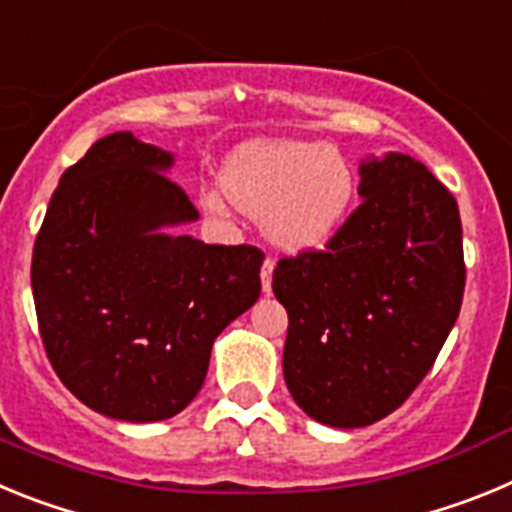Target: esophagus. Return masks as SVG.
Instances as JSON below:
<instances>
[{
  "label": "esophagus",
  "mask_w": 512,
  "mask_h": 512,
  "mask_svg": "<svg viewBox=\"0 0 512 512\" xmlns=\"http://www.w3.org/2000/svg\"><path fill=\"white\" fill-rule=\"evenodd\" d=\"M271 274H274V261L266 259L264 264H261V287H264L266 295L271 292Z\"/></svg>",
  "instance_id": "1"
}]
</instances>
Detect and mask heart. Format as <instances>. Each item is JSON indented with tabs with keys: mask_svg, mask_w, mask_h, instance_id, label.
I'll return each instance as SVG.
<instances>
[{
	"mask_svg": "<svg viewBox=\"0 0 512 512\" xmlns=\"http://www.w3.org/2000/svg\"><path fill=\"white\" fill-rule=\"evenodd\" d=\"M223 192L284 251L320 248L343 228L356 200V171L320 140H253L223 169Z\"/></svg>",
	"mask_w": 512,
	"mask_h": 512,
	"instance_id": "heart-1",
	"label": "heart"
}]
</instances>
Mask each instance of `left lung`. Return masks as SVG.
Returning <instances> with one entry per match:
<instances>
[{
    "instance_id": "left-lung-1",
    "label": "left lung",
    "mask_w": 512,
    "mask_h": 512,
    "mask_svg": "<svg viewBox=\"0 0 512 512\" xmlns=\"http://www.w3.org/2000/svg\"><path fill=\"white\" fill-rule=\"evenodd\" d=\"M356 207L325 251L282 259L271 289L289 315L284 382L330 428L387 418L431 372L459 318V205L420 161L359 164Z\"/></svg>"
}]
</instances>
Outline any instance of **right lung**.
<instances>
[{"label":"right lung","instance_id":"obj_1","mask_svg":"<svg viewBox=\"0 0 512 512\" xmlns=\"http://www.w3.org/2000/svg\"><path fill=\"white\" fill-rule=\"evenodd\" d=\"M174 156L104 135L63 171L33 248L40 338L87 408L128 423L174 418L197 397L215 338L259 300L264 253L169 228L200 212Z\"/></svg>","mask_w":512,"mask_h":512}]
</instances>
